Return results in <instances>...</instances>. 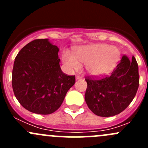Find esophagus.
I'll return each mask as SVG.
<instances>
[{
	"label": "esophagus",
	"mask_w": 148,
	"mask_h": 148,
	"mask_svg": "<svg viewBox=\"0 0 148 148\" xmlns=\"http://www.w3.org/2000/svg\"><path fill=\"white\" fill-rule=\"evenodd\" d=\"M82 79V77H80V76H78V75L76 76V80H79V79Z\"/></svg>",
	"instance_id": "34e87169"
}]
</instances>
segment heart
Returning a JSON list of instances; mask_svg holds the SVG:
<instances>
[{
	"instance_id": "1",
	"label": "heart",
	"mask_w": 148,
	"mask_h": 148,
	"mask_svg": "<svg viewBox=\"0 0 148 148\" xmlns=\"http://www.w3.org/2000/svg\"><path fill=\"white\" fill-rule=\"evenodd\" d=\"M118 48L106 44H94L77 46L72 53L65 50L62 59L65 68L72 71L80 69V64H85L86 72L92 76L109 74L120 59Z\"/></svg>"
}]
</instances>
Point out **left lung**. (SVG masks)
<instances>
[{"label":"left lung","instance_id":"left-lung-1","mask_svg":"<svg viewBox=\"0 0 148 148\" xmlns=\"http://www.w3.org/2000/svg\"><path fill=\"white\" fill-rule=\"evenodd\" d=\"M138 65L124 55L110 75L102 79H86L85 102L91 111L100 117L117 115L129 106L139 86Z\"/></svg>","mask_w":148,"mask_h":148}]
</instances>
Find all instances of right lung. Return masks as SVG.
<instances>
[{
    "mask_svg": "<svg viewBox=\"0 0 148 148\" xmlns=\"http://www.w3.org/2000/svg\"><path fill=\"white\" fill-rule=\"evenodd\" d=\"M59 49L48 38L26 44L16 56L12 86L16 99L25 109L38 114H49L60 107L74 76L62 72Z\"/></svg>",
    "mask_w": 148,
    "mask_h": 148,
    "instance_id": "1",
    "label": "right lung"
}]
</instances>
